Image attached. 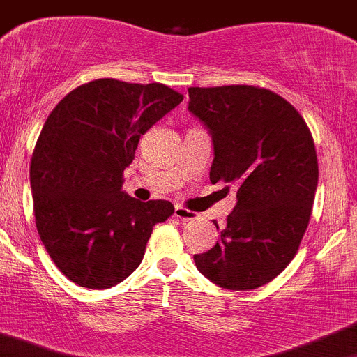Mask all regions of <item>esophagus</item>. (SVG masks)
Returning <instances> with one entry per match:
<instances>
[{
    "mask_svg": "<svg viewBox=\"0 0 357 357\" xmlns=\"http://www.w3.org/2000/svg\"><path fill=\"white\" fill-rule=\"evenodd\" d=\"M174 216L178 218V220H181L183 223H188V221L197 220V214L193 213V211L185 209V207H181V206H176V209H174Z\"/></svg>",
    "mask_w": 357,
    "mask_h": 357,
    "instance_id": "obj_1",
    "label": "esophagus"
}]
</instances>
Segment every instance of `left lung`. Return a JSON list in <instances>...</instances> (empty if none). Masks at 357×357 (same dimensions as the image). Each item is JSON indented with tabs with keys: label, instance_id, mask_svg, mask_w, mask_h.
<instances>
[{
	"label": "left lung",
	"instance_id": "1",
	"mask_svg": "<svg viewBox=\"0 0 357 357\" xmlns=\"http://www.w3.org/2000/svg\"><path fill=\"white\" fill-rule=\"evenodd\" d=\"M188 112L213 139L211 183H235L237 204L220 238L195 255L204 278L249 291L295 258L316 197L317 155L305 120L281 96L251 85L190 86Z\"/></svg>",
	"mask_w": 357,
	"mask_h": 357
}]
</instances>
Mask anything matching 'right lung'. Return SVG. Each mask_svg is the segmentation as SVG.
<instances>
[{
  "mask_svg": "<svg viewBox=\"0 0 357 357\" xmlns=\"http://www.w3.org/2000/svg\"><path fill=\"white\" fill-rule=\"evenodd\" d=\"M183 101L162 83L89 82L48 115L31 158L34 218L45 249L75 284L106 289L143 261L169 200L141 202L122 190L141 136Z\"/></svg>",
  "mask_w": 357,
  "mask_h": 357,
  "instance_id": "add662e5",
  "label": "right lung"
}]
</instances>
